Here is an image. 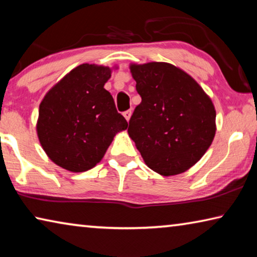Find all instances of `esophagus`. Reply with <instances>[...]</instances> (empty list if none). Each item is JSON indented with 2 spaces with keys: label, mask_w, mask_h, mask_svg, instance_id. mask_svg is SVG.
<instances>
[{
  "label": "esophagus",
  "mask_w": 257,
  "mask_h": 257,
  "mask_svg": "<svg viewBox=\"0 0 257 257\" xmlns=\"http://www.w3.org/2000/svg\"><path fill=\"white\" fill-rule=\"evenodd\" d=\"M132 113H133V111H132V110H127V111H124V112H123V116L125 118V120L129 121L130 116H132Z\"/></svg>",
  "instance_id": "1"
}]
</instances>
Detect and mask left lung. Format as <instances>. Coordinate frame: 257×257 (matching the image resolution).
I'll return each instance as SVG.
<instances>
[{"label": "left lung", "mask_w": 257, "mask_h": 257, "mask_svg": "<svg viewBox=\"0 0 257 257\" xmlns=\"http://www.w3.org/2000/svg\"><path fill=\"white\" fill-rule=\"evenodd\" d=\"M142 102L128 134L147 167L162 176L188 170L201 160L215 135V110L202 87L165 62L130 67Z\"/></svg>", "instance_id": "obj_1"}]
</instances>
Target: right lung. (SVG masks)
<instances>
[{"label": "right lung", "instance_id": "add662e5", "mask_svg": "<svg viewBox=\"0 0 257 257\" xmlns=\"http://www.w3.org/2000/svg\"><path fill=\"white\" fill-rule=\"evenodd\" d=\"M110 68L81 64L61 79L40 105L37 134L49 158L72 172L94 168L128 122L104 88Z\"/></svg>", "mask_w": 257, "mask_h": 257}]
</instances>
